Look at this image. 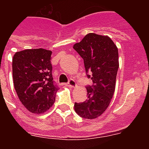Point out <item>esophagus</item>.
I'll list each match as a JSON object with an SVG mask.
<instances>
[{"mask_svg": "<svg viewBox=\"0 0 149 149\" xmlns=\"http://www.w3.org/2000/svg\"><path fill=\"white\" fill-rule=\"evenodd\" d=\"M68 86H70V87H75V86H77V84H76V82H75L74 79H69V82L66 84Z\"/></svg>", "mask_w": 149, "mask_h": 149, "instance_id": "1", "label": "esophagus"}]
</instances>
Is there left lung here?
<instances>
[{"label": "left lung", "mask_w": 149, "mask_h": 149, "mask_svg": "<svg viewBox=\"0 0 149 149\" xmlns=\"http://www.w3.org/2000/svg\"><path fill=\"white\" fill-rule=\"evenodd\" d=\"M73 49L84 59L86 77L93 82L86 86L87 100L75 103V111L83 118H97L107 108L115 90L118 48L108 36L89 33Z\"/></svg>", "instance_id": "left-lung-1"}]
</instances>
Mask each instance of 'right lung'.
<instances>
[{"label":"right lung","mask_w":149,"mask_h":149,"mask_svg":"<svg viewBox=\"0 0 149 149\" xmlns=\"http://www.w3.org/2000/svg\"><path fill=\"white\" fill-rule=\"evenodd\" d=\"M52 51L25 49L13 56L14 86L22 104L34 113H42L52 106L58 87L52 74Z\"/></svg>","instance_id":"right-lung-1"}]
</instances>
